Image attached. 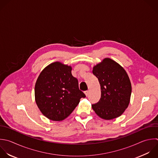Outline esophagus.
I'll return each mask as SVG.
<instances>
[{
    "label": "esophagus",
    "instance_id": "1",
    "mask_svg": "<svg viewBox=\"0 0 158 158\" xmlns=\"http://www.w3.org/2000/svg\"><path fill=\"white\" fill-rule=\"evenodd\" d=\"M85 94L86 96H88V94H89V91H85Z\"/></svg>",
    "mask_w": 158,
    "mask_h": 158
}]
</instances>
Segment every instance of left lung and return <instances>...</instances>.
<instances>
[{
	"label": "left lung",
	"mask_w": 158,
	"mask_h": 158,
	"mask_svg": "<svg viewBox=\"0 0 158 158\" xmlns=\"http://www.w3.org/2000/svg\"><path fill=\"white\" fill-rule=\"evenodd\" d=\"M93 74L101 85L99 101L91 105L101 118L112 120L120 117L128 107L131 94V85L125 69L115 60L104 58L93 68Z\"/></svg>",
	"instance_id": "1"
}]
</instances>
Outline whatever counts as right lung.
<instances>
[{"label":"right lung","instance_id":"right-lung-1","mask_svg":"<svg viewBox=\"0 0 158 158\" xmlns=\"http://www.w3.org/2000/svg\"><path fill=\"white\" fill-rule=\"evenodd\" d=\"M70 65L55 62L38 76L35 87L36 103L41 113L53 121H62L73 111L85 94L79 89L78 80Z\"/></svg>","mask_w":158,"mask_h":158}]
</instances>
